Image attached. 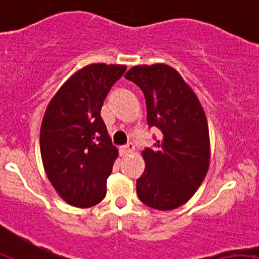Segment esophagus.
<instances>
[{"mask_svg":"<svg viewBox=\"0 0 259 259\" xmlns=\"http://www.w3.org/2000/svg\"><path fill=\"white\" fill-rule=\"evenodd\" d=\"M135 151V146L132 145V143H128L127 146H122L121 148H119V152H121V156H127V154L132 153V152Z\"/></svg>","mask_w":259,"mask_h":259,"instance_id":"1","label":"esophagus"}]
</instances>
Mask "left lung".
Segmentation results:
<instances>
[{
  "label": "left lung",
  "mask_w": 259,
  "mask_h": 259,
  "mask_svg": "<svg viewBox=\"0 0 259 259\" xmlns=\"http://www.w3.org/2000/svg\"><path fill=\"white\" fill-rule=\"evenodd\" d=\"M146 98L147 122L162 132L153 149L142 151L146 168L137 194L146 206L170 210L191 199L209 167L206 113L196 93L164 63L135 66L124 74Z\"/></svg>",
  "instance_id": "obj_1"
}]
</instances>
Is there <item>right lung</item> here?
I'll use <instances>...</instances> for the list:
<instances>
[{
    "label": "right lung",
    "instance_id": "obj_1",
    "mask_svg": "<svg viewBox=\"0 0 259 259\" xmlns=\"http://www.w3.org/2000/svg\"><path fill=\"white\" fill-rule=\"evenodd\" d=\"M126 71L93 63L73 73L45 112L39 147L45 170L58 196L78 208L96 206L118 156L101 117L103 101Z\"/></svg>",
    "mask_w": 259,
    "mask_h": 259
}]
</instances>
